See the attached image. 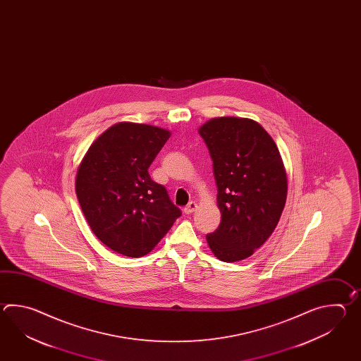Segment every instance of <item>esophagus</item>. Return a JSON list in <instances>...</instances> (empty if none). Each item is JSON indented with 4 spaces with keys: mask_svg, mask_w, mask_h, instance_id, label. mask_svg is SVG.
<instances>
[{
    "mask_svg": "<svg viewBox=\"0 0 361 361\" xmlns=\"http://www.w3.org/2000/svg\"><path fill=\"white\" fill-rule=\"evenodd\" d=\"M197 209V204L196 202H190L187 207H184V213L185 214H192L195 210Z\"/></svg>",
    "mask_w": 361,
    "mask_h": 361,
    "instance_id": "34e87169",
    "label": "esophagus"
}]
</instances>
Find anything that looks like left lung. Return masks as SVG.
Returning <instances> with one entry per match:
<instances>
[{
	"instance_id": "8db88e82",
	"label": "left lung",
	"mask_w": 361,
	"mask_h": 361,
	"mask_svg": "<svg viewBox=\"0 0 361 361\" xmlns=\"http://www.w3.org/2000/svg\"><path fill=\"white\" fill-rule=\"evenodd\" d=\"M213 160L221 224L207 235L223 262L253 255L272 235L284 210L288 178L276 143L252 118L215 117L199 129Z\"/></svg>"
}]
</instances>
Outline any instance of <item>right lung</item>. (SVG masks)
I'll return each mask as SVG.
<instances>
[{
	"label": "right lung",
	"mask_w": 361,
	"mask_h": 361,
	"mask_svg": "<svg viewBox=\"0 0 361 361\" xmlns=\"http://www.w3.org/2000/svg\"><path fill=\"white\" fill-rule=\"evenodd\" d=\"M171 133L118 123L102 133L77 168L75 190L94 235L114 252L138 258L154 250L180 216L148 168Z\"/></svg>",
	"instance_id": "1"
}]
</instances>
